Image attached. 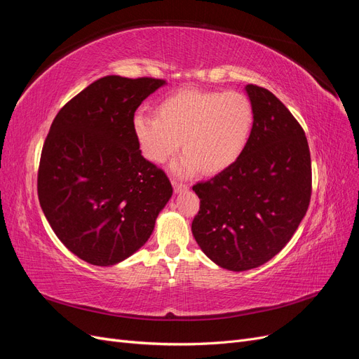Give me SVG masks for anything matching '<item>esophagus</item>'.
Masks as SVG:
<instances>
[{
    "label": "esophagus",
    "mask_w": 359,
    "mask_h": 359,
    "mask_svg": "<svg viewBox=\"0 0 359 359\" xmlns=\"http://www.w3.org/2000/svg\"><path fill=\"white\" fill-rule=\"evenodd\" d=\"M172 186H173V190H175L177 193H181V191L189 189V186H187L186 182H181V181H177V180L172 181Z\"/></svg>",
    "instance_id": "34e87169"
}]
</instances>
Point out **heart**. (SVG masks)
Listing matches in <instances>:
<instances>
[{
	"label": "heart",
	"mask_w": 359,
	"mask_h": 359,
	"mask_svg": "<svg viewBox=\"0 0 359 359\" xmlns=\"http://www.w3.org/2000/svg\"><path fill=\"white\" fill-rule=\"evenodd\" d=\"M255 111L238 91L180 90L156 106V116H135V135L142 154L165 163L180 149L175 165L181 175L199 169L215 175L241 157L253 132Z\"/></svg>",
	"instance_id": "obj_1"
}]
</instances>
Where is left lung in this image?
I'll return each instance as SVG.
<instances>
[{
    "instance_id": "obj_1",
    "label": "left lung",
    "mask_w": 359,
    "mask_h": 359,
    "mask_svg": "<svg viewBox=\"0 0 359 359\" xmlns=\"http://www.w3.org/2000/svg\"><path fill=\"white\" fill-rule=\"evenodd\" d=\"M253 132L241 157L193 186L201 199L191 232L212 262L231 271L257 268L295 233L311 198L306 133L266 88L247 85Z\"/></svg>"
}]
</instances>
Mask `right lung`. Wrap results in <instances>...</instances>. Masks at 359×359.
Wrapping results in <instances>:
<instances>
[{"instance_id":"add662e5","label":"right lung","mask_w":359,"mask_h":359,"mask_svg":"<svg viewBox=\"0 0 359 359\" xmlns=\"http://www.w3.org/2000/svg\"><path fill=\"white\" fill-rule=\"evenodd\" d=\"M163 79L104 76L64 104L43 144L37 193L50 227L85 262L109 266L142 247L172 196L144 158L135 112Z\"/></svg>"}]
</instances>
